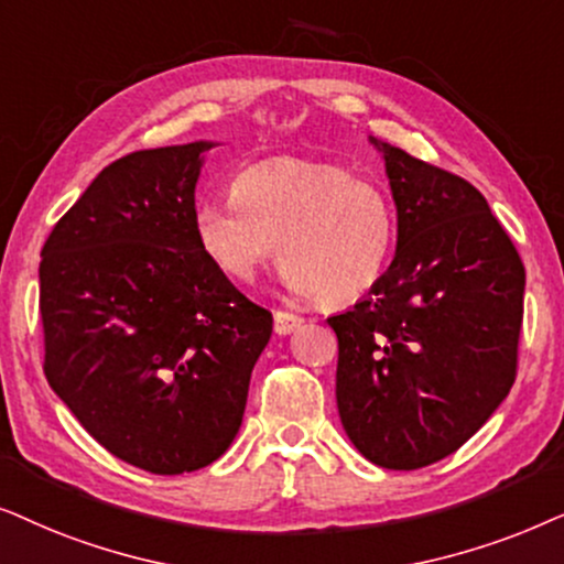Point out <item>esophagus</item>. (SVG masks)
<instances>
[{
	"instance_id": "1",
	"label": "esophagus",
	"mask_w": 564,
	"mask_h": 564,
	"mask_svg": "<svg viewBox=\"0 0 564 564\" xmlns=\"http://www.w3.org/2000/svg\"><path fill=\"white\" fill-rule=\"evenodd\" d=\"M273 319H275V333L278 335H291V333H294V329L302 327V322H304L302 317H299V314L283 312V310H275Z\"/></svg>"
}]
</instances>
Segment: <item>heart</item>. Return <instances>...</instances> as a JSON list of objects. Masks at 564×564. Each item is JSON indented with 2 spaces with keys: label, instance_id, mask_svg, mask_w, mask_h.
<instances>
[{
  "label": "heart",
  "instance_id": "b5f03b06",
  "mask_svg": "<svg viewBox=\"0 0 564 564\" xmlns=\"http://www.w3.org/2000/svg\"><path fill=\"white\" fill-rule=\"evenodd\" d=\"M195 237L208 260L235 281L278 254L289 289L340 306L371 294L397 247L392 195L348 167L278 156L231 183V200L200 204Z\"/></svg>",
  "mask_w": 564,
  "mask_h": 564
}]
</instances>
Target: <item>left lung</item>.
<instances>
[{"instance_id": "8db88e82", "label": "left lung", "mask_w": 564, "mask_h": 564, "mask_svg": "<svg viewBox=\"0 0 564 564\" xmlns=\"http://www.w3.org/2000/svg\"><path fill=\"white\" fill-rule=\"evenodd\" d=\"M373 144L397 204V252L364 302L327 319L335 394L366 459L420 469L467 444L513 387L527 270L475 185Z\"/></svg>"}]
</instances>
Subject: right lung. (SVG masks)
I'll list each match as a JSON object with an SVG mask.
<instances>
[{
  "label": "right lung",
  "mask_w": 564,
  "mask_h": 564,
  "mask_svg": "<svg viewBox=\"0 0 564 564\" xmlns=\"http://www.w3.org/2000/svg\"><path fill=\"white\" fill-rule=\"evenodd\" d=\"M206 149L120 156L41 250L43 373L97 444L152 475L227 452L273 333L195 237Z\"/></svg>",
  "instance_id": "1"
}]
</instances>
